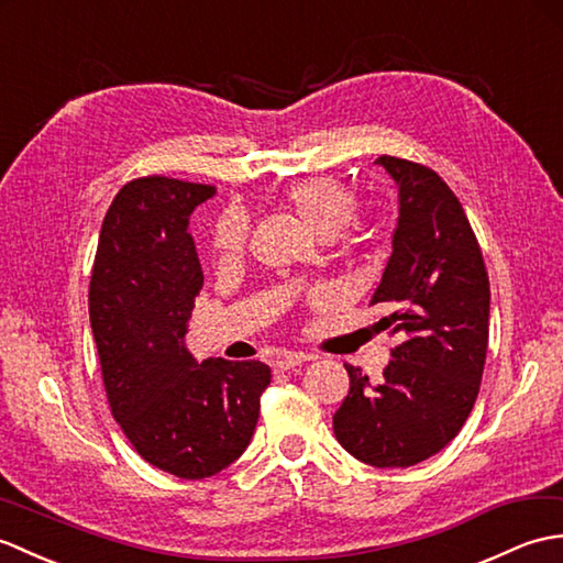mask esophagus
Here are the masks:
<instances>
[{"label":"esophagus","mask_w":563,"mask_h":563,"mask_svg":"<svg viewBox=\"0 0 563 563\" xmlns=\"http://www.w3.org/2000/svg\"><path fill=\"white\" fill-rule=\"evenodd\" d=\"M310 358H313L310 354L284 352V354H279L277 358H274V368H277V371H291V368H296V366L306 364V361H310Z\"/></svg>","instance_id":"esophagus-1"}]
</instances>
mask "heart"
<instances>
[{"label":"heart","mask_w":563,"mask_h":563,"mask_svg":"<svg viewBox=\"0 0 563 563\" xmlns=\"http://www.w3.org/2000/svg\"><path fill=\"white\" fill-rule=\"evenodd\" d=\"M286 202L322 239H332L358 209V195L349 183L334 176H308L286 187ZM250 233V219L243 209L231 207L214 223L211 245L219 260H233L243 253Z\"/></svg>","instance_id":"obj_1"}]
</instances>
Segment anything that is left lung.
<instances>
[{
  "instance_id": "left-lung-1",
  "label": "left lung",
  "mask_w": 563,
  "mask_h": 563,
  "mask_svg": "<svg viewBox=\"0 0 563 563\" xmlns=\"http://www.w3.org/2000/svg\"><path fill=\"white\" fill-rule=\"evenodd\" d=\"M399 190L393 255L371 306L399 336L383 378L344 364L349 395L336 441L373 467H411L460 433L479 395L489 344V274L470 219L439 173L383 154Z\"/></svg>"
}]
</instances>
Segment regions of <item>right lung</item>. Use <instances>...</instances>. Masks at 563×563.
Returning <instances> with one entry per match:
<instances>
[{"label":"right lung","instance_id":"1","mask_svg":"<svg viewBox=\"0 0 563 563\" xmlns=\"http://www.w3.org/2000/svg\"><path fill=\"white\" fill-rule=\"evenodd\" d=\"M214 185L134 178L106 211L89 284L91 330L106 397L148 465L205 479L253 439L272 371L262 361L207 358L185 349L205 284L187 223Z\"/></svg>","mask_w":563,"mask_h":563}]
</instances>
